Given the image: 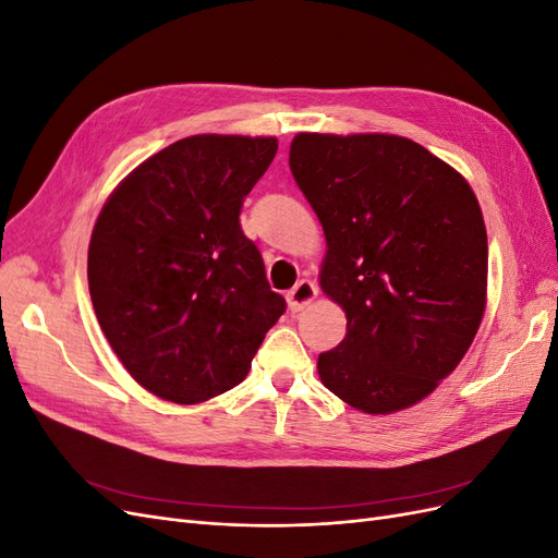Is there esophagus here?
Segmentation results:
<instances>
[{"mask_svg":"<svg viewBox=\"0 0 558 558\" xmlns=\"http://www.w3.org/2000/svg\"><path fill=\"white\" fill-rule=\"evenodd\" d=\"M316 295H318L316 283L310 281V279H302L293 286L289 293H286V300H289L291 312H300V310H305L310 302H314Z\"/></svg>","mask_w":558,"mask_h":558,"instance_id":"obj_1","label":"esophagus"}]
</instances>
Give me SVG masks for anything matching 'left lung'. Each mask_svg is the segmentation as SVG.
Returning <instances> with one entry per match:
<instances>
[{
  "label": "left lung",
  "mask_w": 558,
  "mask_h": 558,
  "mask_svg": "<svg viewBox=\"0 0 558 558\" xmlns=\"http://www.w3.org/2000/svg\"><path fill=\"white\" fill-rule=\"evenodd\" d=\"M289 165L324 226L320 291L347 314L320 381L365 414L412 408L463 361L486 310L475 193L398 134L300 132Z\"/></svg>",
  "instance_id": "1"
}]
</instances>
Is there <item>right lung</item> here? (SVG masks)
<instances>
[{
    "instance_id": "obj_1",
    "label": "right lung",
    "mask_w": 558,
    "mask_h": 558,
    "mask_svg": "<svg viewBox=\"0 0 558 558\" xmlns=\"http://www.w3.org/2000/svg\"><path fill=\"white\" fill-rule=\"evenodd\" d=\"M277 146L242 134L179 140L134 167L97 216L95 316L132 379L162 400L197 404L242 384L286 310L240 226Z\"/></svg>"
}]
</instances>
